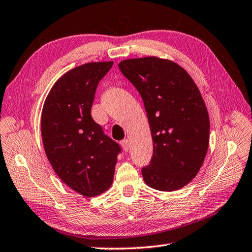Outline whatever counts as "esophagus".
Returning <instances> with one entry per match:
<instances>
[{"label":"esophagus","instance_id":"34e87169","mask_svg":"<svg viewBox=\"0 0 252 252\" xmlns=\"http://www.w3.org/2000/svg\"><path fill=\"white\" fill-rule=\"evenodd\" d=\"M121 145H122V148L124 149L125 152H127V151L129 150V141H128L127 139H124V140H122L121 141Z\"/></svg>","mask_w":252,"mask_h":252}]
</instances>
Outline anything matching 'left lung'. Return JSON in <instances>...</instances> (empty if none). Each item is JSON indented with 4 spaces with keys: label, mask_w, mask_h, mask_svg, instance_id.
Masks as SVG:
<instances>
[{
    "label": "left lung",
    "mask_w": 252,
    "mask_h": 252,
    "mask_svg": "<svg viewBox=\"0 0 252 252\" xmlns=\"http://www.w3.org/2000/svg\"><path fill=\"white\" fill-rule=\"evenodd\" d=\"M119 68L140 94L152 133L144 182L164 192L183 188L197 175L209 143V116L197 86L170 60L127 59Z\"/></svg>",
    "instance_id": "1"
}]
</instances>
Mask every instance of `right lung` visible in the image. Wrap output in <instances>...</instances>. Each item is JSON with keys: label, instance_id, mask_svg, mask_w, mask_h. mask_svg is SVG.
Listing matches in <instances>:
<instances>
[{"label": "right lung", "instance_id": "obj_1", "mask_svg": "<svg viewBox=\"0 0 252 252\" xmlns=\"http://www.w3.org/2000/svg\"><path fill=\"white\" fill-rule=\"evenodd\" d=\"M113 63H85L55 83L44 103L41 131L55 172L86 197L107 191L113 182L120 144L104 135L91 110L99 82Z\"/></svg>", "mask_w": 252, "mask_h": 252}]
</instances>
